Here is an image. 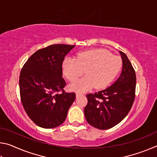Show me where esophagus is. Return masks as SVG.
Segmentation results:
<instances>
[{
  "instance_id": "1",
  "label": "esophagus",
  "mask_w": 157,
  "mask_h": 157,
  "mask_svg": "<svg viewBox=\"0 0 157 157\" xmlns=\"http://www.w3.org/2000/svg\"><path fill=\"white\" fill-rule=\"evenodd\" d=\"M82 95H83V94H82V93H80V92L76 93V98H79L80 96H82Z\"/></svg>"
}]
</instances>
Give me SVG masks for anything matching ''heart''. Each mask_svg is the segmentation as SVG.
Wrapping results in <instances>:
<instances>
[{
  "mask_svg": "<svg viewBox=\"0 0 157 157\" xmlns=\"http://www.w3.org/2000/svg\"><path fill=\"white\" fill-rule=\"evenodd\" d=\"M123 62L108 50L97 48L79 52L76 58L66 57L62 70L69 81L75 82L84 73L86 76L69 86L71 90L86 91L95 86L104 89L111 84L120 72Z\"/></svg>",
  "mask_w": 157,
  "mask_h": 157,
  "instance_id": "1",
  "label": "heart"
}]
</instances>
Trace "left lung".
Instances as JSON below:
<instances>
[{
  "label": "left lung",
  "instance_id": "1",
  "mask_svg": "<svg viewBox=\"0 0 157 157\" xmlns=\"http://www.w3.org/2000/svg\"><path fill=\"white\" fill-rule=\"evenodd\" d=\"M121 55L123 68L118 79L102 91L86 95L88 103L84 116L89 124L99 129H107L123 120L134 103L136 73L128 57Z\"/></svg>",
  "mask_w": 157,
  "mask_h": 157
}]
</instances>
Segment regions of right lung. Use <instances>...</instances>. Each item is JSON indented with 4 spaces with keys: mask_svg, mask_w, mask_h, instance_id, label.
<instances>
[{
    "mask_svg": "<svg viewBox=\"0 0 157 157\" xmlns=\"http://www.w3.org/2000/svg\"><path fill=\"white\" fill-rule=\"evenodd\" d=\"M75 46L51 45L34 53L21 71L19 88L26 113L36 125L51 129L62 124L75 100V93H66L62 78L64 57ZM62 90V93L57 94Z\"/></svg>",
    "mask_w": 157,
    "mask_h": 157,
    "instance_id": "obj_1",
    "label": "right lung"
}]
</instances>
